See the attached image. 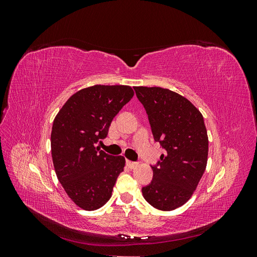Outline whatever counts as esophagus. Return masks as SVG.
Instances as JSON below:
<instances>
[{"instance_id": "obj_1", "label": "esophagus", "mask_w": 257, "mask_h": 257, "mask_svg": "<svg viewBox=\"0 0 257 257\" xmlns=\"http://www.w3.org/2000/svg\"><path fill=\"white\" fill-rule=\"evenodd\" d=\"M126 165H127V167L128 168H131V169H134V168H136L137 166H138V163H136V162H132V161H126Z\"/></svg>"}]
</instances>
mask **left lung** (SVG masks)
I'll return each mask as SVG.
<instances>
[{
	"label": "left lung",
	"mask_w": 257,
	"mask_h": 257,
	"mask_svg": "<svg viewBox=\"0 0 257 257\" xmlns=\"http://www.w3.org/2000/svg\"><path fill=\"white\" fill-rule=\"evenodd\" d=\"M144 105L155 142L166 150L153 178L143 188L145 199L162 211L184 205L203 177L208 161V135L203 114L188 98L160 87H134Z\"/></svg>",
	"instance_id": "left-lung-1"
}]
</instances>
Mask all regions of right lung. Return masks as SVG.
I'll return each mask as SVG.
<instances>
[{
	"label": "right lung",
	"mask_w": 257,
	"mask_h": 257,
	"mask_svg": "<svg viewBox=\"0 0 257 257\" xmlns=\"http://www.w3.org/2000/svg\"><path fill=\"white\" fill-rule=\"evenodd\" d=\"M133 96L130 85H92L69 97L53 120L54 170L68 197L83 210H96L109 200L125 166L121 155L112 157L95 145L107 137L112 119Z\"/></svg>",
	"instance_id": "right-lung-1"
}]
</instances>
